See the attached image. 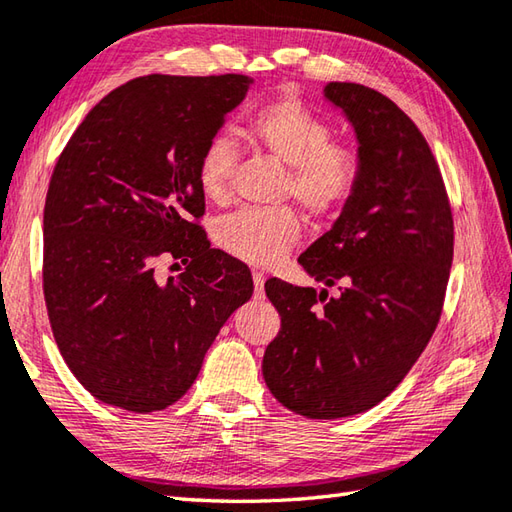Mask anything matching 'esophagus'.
I'll list each match as a JSON object with an SVG mask.
<instances>
[{
  "mask_svg": "<svg viewBox=\"0 0 512 512\" xmlns=\"http://www.w3.org/2000/svg\"><path fill=\"white\" fill-rule=\"evenodd\" d=\"M253 282H255V293L262 295L264 282H266V275L262 273V270H253Z\"/></svg>",
  "mask_w": 512,
  "mask_h": 512,
  "instance_id": "esophagus-1",
  "label": "esophagus"
}]
</instances>
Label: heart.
Listing matches in <instances>:
<instances>
[{
    "instance_id": "1",
    "label": "heart",
    "mask_w": 512,
    "mask_h": 512,
    "mask_svg": "<svg viewBox=\"0 0 512 512\" xmlns=\"http://www.w3.org/2000/svg\"><path fill=\"white\" fill-rule=\"evenodd\" d=\"M248 137L286 168L284 193L313 217H330L357 193L364 175L359 150L330 142L333 126L313 113L302 99L284 95L259 108L248 122ZM235 146L217 135L204 146L197 162V182L210 202H226ZM302 222L293 208H239L219 219L215 237L228 255L255 266H273L284 259Z\"/></svg>"
}]
</instances>
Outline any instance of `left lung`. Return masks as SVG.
Segmentation results:
<instances>
[{
  "label": "left lung",
  "instance_id": "1",
  "mask_svg": "<svg viewBox=\"0 0 512 512\" xmlns=\"http://www.w3.org/2000/svg\"><path fill=\"white\" fill-rule=\"evenodd\" d=\"M353 124L364 175L333 228L299 255L342 295L268 279L282 328L264 353L266 386L308 419L359 415L386 399L424 353L453 264V210L433 150L377 90L330 82Z\"/></svg>",
  "mask_w": 512,
  "mask_h": 512
}]
</instances>
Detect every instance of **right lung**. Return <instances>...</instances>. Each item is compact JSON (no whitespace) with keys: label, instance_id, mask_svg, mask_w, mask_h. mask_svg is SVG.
<instances>
[{"label":"right lung","instance_id":"1","mask_svg":"<svg viewBox=\"0 0 512 512\" xmlns=\"http://www.w3.org/2000/svg\"><path fill=\"white\" fill-rule=\"evenodd\" d=\"M246 75H146L115 88L59 155L44 206V299L55 342L99 402L175 404L233 310L253 295L244 262L199 224L204 146L248 93ZM162 258L184 274L159 283Z\"/></svg>","mask_w":512,"mask_h":512}]
</instances>
